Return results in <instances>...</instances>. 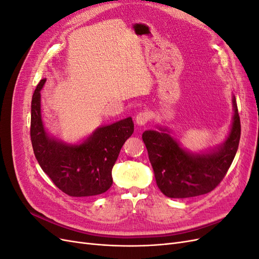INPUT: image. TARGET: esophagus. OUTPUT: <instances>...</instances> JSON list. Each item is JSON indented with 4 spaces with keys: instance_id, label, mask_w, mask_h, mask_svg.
Instances as JSON below:
<instances>
[{
    "instance_id": "1",
    "label": "esophagus",
    "mask_w": 259,
    "mask_h": 259,
    "mask_svg": "<svg viewBox=\"0 0 259 259\" xmlns=\"http://www.w3.org/2000/svg\"><path fill=\"white\" fill-rule=\"evenodd\" d=\"M149 119H150V115H149V113L146 111H142L136 115L135 121H136V124L138 125V126H143V125L147 124Z\"/></svg>"
}]
</instances>
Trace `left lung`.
Segmentation results:
<instances>
[{
	"instance_id": "obj_1",
	"label": "left lung",
	"mask_w": 259,
	"mask_h": 259,
	"mask_svg": "<svg viewBox=\"0 0 259 259\" xmlns=\"http://www.w3.org/2000/svg\"><path fill=\"white\" fill-rule=\"evenodd\" d=\"M233 116L228 137L204 152H190L171 137L167 128L148 130L143 134L156 185L168 198L184 199L210 192L222 182L236 156L241 124L237 101L232 96Z\"/></svg>"
}]
</instances>
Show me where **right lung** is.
I'll return each mask as SVG.
<instances>
[{"label": "right lung", "instance_id": "1", "mask_svg": "<svg viewBox=\"0 0 259 259\" xmlns=\"http://www.w3.org/2000/svg\"><path fill=\"white\" fill-rule=\"evenodd\" d=\"M37 84L31 103V143L44 173L70 197H92L112 185V167L126 139L134 132L132 117L97 127L81 143L68 144L51 136L43 124L41 90Z\"/></svg>", "mask_w": 259, "mask_h": 259}]
</instances>
